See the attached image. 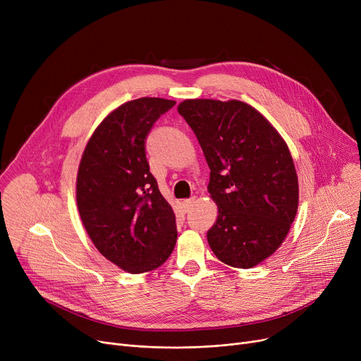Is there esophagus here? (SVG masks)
Returning a JSON list of instances; mask_svg holds the SVG:
<instances>
[{"mask_svg":"<svg viewBox=\"0 0 361 361\" xmlns=\"http://www.w3.org/2000/svg\"><path fill=\"white\" fill-rule=\"evenodd\" d=\"M195 202H196V197H190V199H185L184 202H183V207H184V211L185 212H188L192 209V207L195 206Z\"/></svg>","mask_w":361,"mask_h":361,"instance_id":"esophagus-1","label":"esophagus"}]
</instances>
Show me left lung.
Segmentation results:
<instances>
[{"label": "left lung", "instance_id": "1", "mask_svg": "<svg viewBox=\"0 0 361 361\" xmlns=\"http://www.w3.org/2000/svg\"><path fill=\"white\" fill-rule=\"evenodd\" d=\"M178 112L211 169L207 190L218 219L207 243L221 262L253 268L279 247L297 214L298 180L288 146L241 101L187 99Z\"/></svg>", "mask_w": 361, "mask_h": 361}]
</instances>
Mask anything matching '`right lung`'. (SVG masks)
I'll list each match as a JSON object with an SVG mask.
<instances>
[{
  "label": "right lung",
  "mask_w": 361,
  "mask_h": 361,
  "mask_svg": "<svg viewBox=\"0 0 361 361\" xmlns=\"http://www.w3.org/2000/svg\"><path fill=\"white\" fill-rule=\"evenodd\" d=\"M176 105L140 98L112 111L86 145L78 174V207L101 255L130 274L155 269L173 253L176 215L149 171L146 137Z\"/></svg>",
  "instance_id": "obj_1"
}]
</instances>
